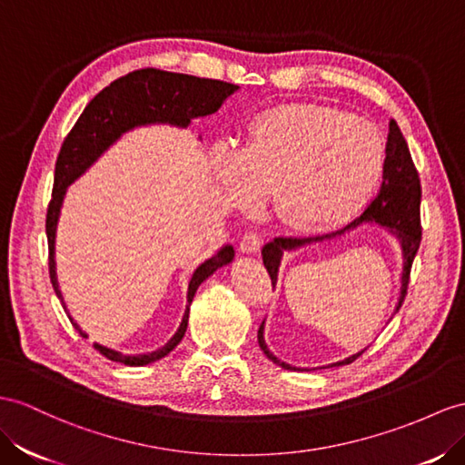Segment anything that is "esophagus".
I'll return each mask as SVG.
<instances>
[{"instance_id":"esophagus-1","label":"esophagus","mask_w":465,"mask_h":465,"mask_svg":"<svg viewBox=\"0 0 465 465\" xmlns=\"http://www.w3.org/2000/svg\"><path fill=\"white\" fill-rule=\"evenodd\" d=\"M261 243H263V240H261V235L259 233H255V232H247L243 237H242V242H240V249L243 253H257L259 249H261Z\"/></svg>"}]
</instances>
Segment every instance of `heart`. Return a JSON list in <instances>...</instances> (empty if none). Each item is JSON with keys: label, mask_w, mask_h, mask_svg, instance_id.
I'll return each mask as SVG.
<instances>
[{"label": "heart", "mask_w": 465, "mask_h": 465, "mask_svg": "<svg viewBox=\"0 0 465 465\" xmlns=\"http://www.w3.org/2000/svg\"><path fill=\"white\" fill-rule=\"evenodd\" d=\"M385 163V139L367 119L322 104H284L249 122L240 151H213L212 173L235 210H253L271 193L287 228L326 233L360 216Z\"/></svg>", "instance_id": "b5f03b06"}]
</instances>
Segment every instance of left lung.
Here are the masks:
<instances>
[{
    "instance_id": "1",
    "label": "left lung",
    "mask_w": 465,
    "mask_h": 465,
    "mask_svg": "<svg viewBox=\"0 0 465 465\" xmlns=\"http://www.w3.org/2000/svg\"><path fill=\"white\" fill-rule=\"evenodd\" d=\"M420 178L419 173H416V166L412 163L411 151L407 141H404L401 129L397 125L395 119L389 122V135H387V163H385V173H383V183H381V188L377 196L371 200V204L365 208L360 218H355L351 223H348L346 228H341L338 232H331L326 235H316V237H275L271 243L263 247V265L269 272L271 282H277V272L281 265V257L282 252H292V249H299L304 245H311L316 242H324L331 240V237L346 233L350 230H355L357 225L361 223H379L387 228L392 235H397V240L401 243V252H402V277H401V294H399V304L397 311L404 301V294H407L409 289V279H411V267L416 252L420 247L422 240V228H420ZM265 324V322H263ZM263 324L259 326L257 331V340H259V348L263 350V353L269 357L272 363L281 365L282 369H291V371H301L299 367H292L289 363L281 361L279 357L272 355L267 348L265 338H263ZM363 351L355 353L348 360L331 363V365H348L355 361Z\"/></svg>"
}]
</instances>
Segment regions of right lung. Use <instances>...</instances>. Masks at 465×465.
Returning <instances> with one entry per match:
<instances>
[{"mask_svg": "<svg viewBox=\"0 0 465 465\" xmlns=\"http://www.w3.org/2000/svg\"><path fill=\"white\" fill-rule=\"evenodd\" d=\"M240 88L230 82L198 78L190 74L166 73V70L157 68H141L135 73H129L122 78L114 80L108 88H104L100 94L92 98L84 112L78 117L74 127L66 135L61 153L56 157L54 164V186L53 198L46 210V240H49V275L53 289L63 306V294L58 291L56 271H54V235H56V222L61 213L63 198L70 183L84 173L88 166L96 161L100 154L110 145L122 137L125 131L147 125V124H171L176 127H186L193 119L204 117L222 108L225 98ZM233 247L223 245L216 255H212L204 261L196 271L193 279L188 282V296H186V311L183 316L181 328L176 334L164 343L163 348L151 353L139 355H125L115 350H110L100 343H94V350H98L104 357L112 361L124 363L129 367L147 365L161 360L166 353H171L181 340L188 326V312L193 304L198 287L204 282L213 271L232 263ZM66 308V306H64ZM68 314V311H66ZM70 318V316H68ZM70 322L80 331L82 336L88 338L80 326L70 318Z\"/></svg>", "mask_w": 465, "mask_h": 465, "instance_id": "right-lung-1", "label": "right lung"}]
</instances>
